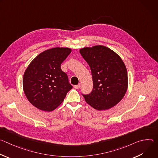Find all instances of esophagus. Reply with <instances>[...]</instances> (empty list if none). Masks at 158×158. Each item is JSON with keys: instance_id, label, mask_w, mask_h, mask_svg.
<instances>
[{"instance_id": "obj_1", "label": "esophagus", "mask_w": 158, "mask_h": 158, "mask_svg": "<svg viewBox=\"0 0 158 158\" xmlns=\"http://www.w3.org/2000/svg\"><path fill=\"white\" fill-rule=\"evenodd\" d=\"M74 87V88H75V89H79V88L81 87V84H79L78 85H75Z\"/></svg>"}]
</instances>
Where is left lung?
<instances>
[{
    "instance_id": "obj_1",
    "label": "left lung",
    "mask_w": 158,
    "mask_h": 158,
    "mask_svg": "<svg viewBox=\"0 0 158 158\" xmlns=\"http://www.w3.org/2000/svg\"><path fill=\"white\" fill-rule=\"evenodd\" d=\"M80 54L91 70L93 89L82 94L85 102L97 110L114 107L124 96L127 89V73L121 58L103 46L84 48Z\"/></svg>"
}]
</instances>
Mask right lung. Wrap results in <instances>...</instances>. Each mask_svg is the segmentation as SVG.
Masks as SVG:
<instances>
[{"instance_id":"1","label":"right lung","mask_w":158,"mask_h":158,"mask_svg":"<svg viewBox=\"0 0 158 158\" xmlns=\"http://www.w3.org/2000/svg\"><path fill=\"white\" fill-rule=\"evenodd\" d=\"M71 52L69 48H52L39 54L27 67L23 77L24 91L37 109L54 110L73 88L60 67Z\"/></svg>"}]
</instances>
